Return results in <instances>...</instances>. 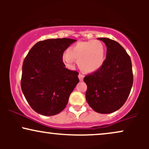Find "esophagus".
I'll use <instances>...</instances> for the list:
<instances>
[{"label": "esophagus", "instance_id": "1", "mask_svg": "<svg viewBox=\"0 0 149 149\" xmlns=\"http://www.w3.org/2000/svg\"><path fill=\"white\" fill-rule=\"evenodd\" d=\"M83 78H84V76L83 75H82L81 73H79V75H78V78H79V80L80 81H82V80H83Z\"/></svg>", "mask_w": 149, "mask_h": 149}]
</instances>
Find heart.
<instances>
[{"label":"heart","instance_id":"obj_1","mask_svg":"<svg viewBox=\"0 0 149 149\" xmlns=\"http://www.w3.org/2000/svg\"><path fill=\"white\" fill-rule=\"evenodd\" d=\"M62 59L68 66L73 64V59H77L82 71L93 73L102 67L105 60L104 46L98 40L78 42L68 49Z\"/></svg>","mask_w":149,"mask_h":149}]
</instances>
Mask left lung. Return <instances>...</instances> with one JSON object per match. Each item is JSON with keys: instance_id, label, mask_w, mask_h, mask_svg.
Masks as SVG:
<instances>
[{"instance_id": "8db88e82", "label": "left lung", "mask_w": 149, "mask_h": 149, "mask_svg": "<svg viewBox=\"0 0 149 149\" xmlns=\"http://www.w3.org/2000/svg\"><path fill=\"white\" fill-rule=\"evenodd\" d=\"M107 45V56L102 67L84 78L85 97L90 107L100 113H111L125 103L133 84L132 61L118 42L100 38Z\"/></svg>"}]
</instances>
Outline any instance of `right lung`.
Segmentation results:
<instances>
[{
  "mask_svg": "<svg viewBox=\"0 0 149 149\" xmlns=\"http://www.w3.org/2000/svg\"><path fill=\"white\" fill-rule=\"evenodd\" d=\"M76 41L66 38L39 41L25 57L22 90L38 113L51 116L62 111L79 82L78 72L66 69L62 60L63 53Z\"/></svg>",
  "mask_w": 149,
  "mask_h": 149,
  "instance_id": "obj_1",
  "label": "right lung"
}]
</instances>
